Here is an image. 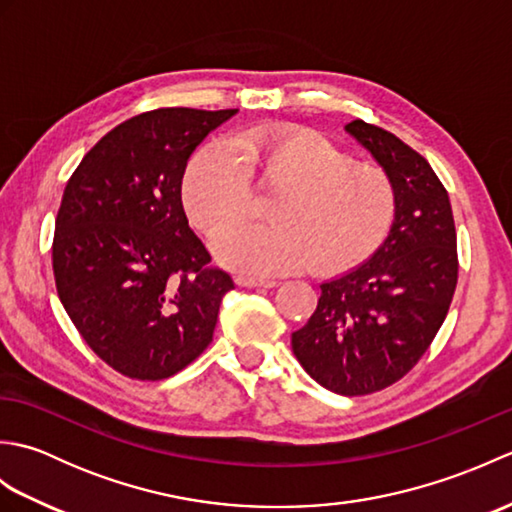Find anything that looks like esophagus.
<instances>
[{
    "label": "esophagus",
    "mask_w": 512,
    "mask_h": 512,
    "mask_svg": "<svg viewBox=\"0 0 512 512\" xmlns=\"http://www.w3.org/2000/svg\"><path fill=\"white\" fill-rule=\"evenodd\" d=\"M235 281L237 286H244V288H275L277 286L275 279H257L248 275H239Z\"/></svg>",
    "instance_id": "obj_1"
}]
</instances>
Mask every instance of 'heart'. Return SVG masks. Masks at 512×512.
I'll return each mask as SVG.
<instances>
[{"label": "heart", "mask_w": 512, "mask_h": 512, "mask_svg": "<svg viewBox=\"0 0 512 512\" xmlns=\"http://www.w3.org/2000/svg\"><path fill=\"white\" fill-rule=\"evenodd\" d=\"M253 182L277 189L275 224L233 226L215 239L220 262L273 275L310 266L317 275L356 268L383 246L396 220V187L383 167L354 162L330 138L303 127L255 125L191 158L182 202L206 235L242 222Z\"/></svg>", "instance_id": "obj_1"}]
</instances>
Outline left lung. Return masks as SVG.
Masks as SVG:
<instances>
[{
	"label": "left lung",
	"mask_w": 512,
	"mask_h": 512,
	"mask_svg": "<svg viewBox=\"0 0 512 512\" xmlns=\"http://www.w3.org/2000/svg\"><path fill=\"white\" fill-rule=\"evenodd\" d=\"M345 129L394 180L396 220L372 259L321 284L292 352L321 387L365 396L398 383L436 339L458 284V237L449 193L418 151L361 118Z\"/></svg>",
	"instance_id": "left-lung-1"
}]
</instances>
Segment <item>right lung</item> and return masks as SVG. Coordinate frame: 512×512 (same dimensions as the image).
I'll list each match as a JSON object with an SVG mask.
<instances>
[{"label":"right lung","instance_id":"right-lung-1","mask_svg":"<svg viewBox=\"0 0 512 512\" xmlns=\"http://www.w3.org/2000/svg\"><path fill=\"white\" fill-rule=\"evenodd\" d=\"M237 110L162 107L107 132L65 184L52 270L92 352L134 380H162L213 341L235 284L191 231L180 187L206 134Z\"/></svg>","mask_w":512,"mask_h":512}]
</instances>
